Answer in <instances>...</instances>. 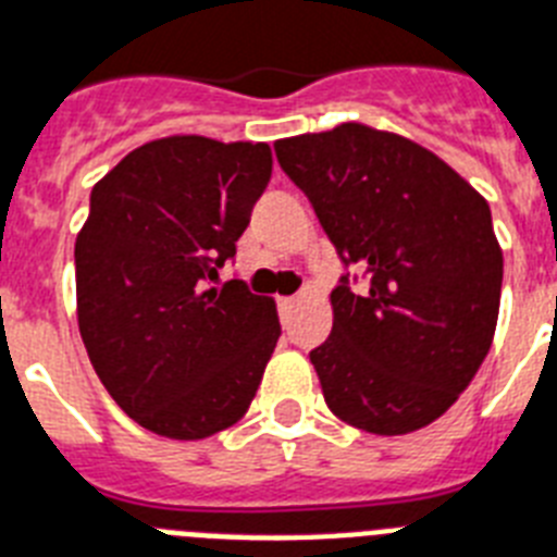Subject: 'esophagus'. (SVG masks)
I'll return each mask as SVG.
<instances>
[{"label":"esophagus","mask_w":557,"mask_h":557,"mask_svg":"<svg viewBox=\"0 0 557 557\" xmlns=\"http://www.w3.org/2000/svg\"><path fill=\"white\" fill-rule=\"evenodd\" d=\"M294 306H297V300H294V297H280V300H277L280 317H283V320H288V314L294 311Z\"/></svg>","instance_id":"obj_1"}]
</instances>
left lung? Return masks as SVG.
<instances>
[{
  "label": "left lung",
  "instance_id": "1",
  "mask_svg": "<svg viewBox=\"0 0 557 557\" xmlns=\"http://www.w3.org/2000/svg\"><path fill=\"white\" fill-rule=\"evenodd\" d=\"M339 260L334 329L311 366L331 413L401 436L445 413L493 345L504 257L487 200L430 149L339 124L274 144ZM357 280V277H354Z\"/></svg>",
  "mask_w": 557,
  "mask_h": 557
}]
</instances>
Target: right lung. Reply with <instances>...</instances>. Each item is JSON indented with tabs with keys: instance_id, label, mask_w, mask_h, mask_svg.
<instances>
[{
	"instance_id": "right-lung-1",
	"label": "right lung",
	"mask_w": 557,
	"mask_h": 557,
	"mask_svg": "<svg viewBox=\"0 0 557 557\" xmlns=\"http://www.w3.org/2000/svg\"><path fill=\"white\" fill-rule=\"evenodd\" d=\"M271 177L269 144L170 135L133 149L90 195L76 237L84 348L107 394L158 436L240 422L277 345L274 300L212 288Z\"/></svg>"
}]
</instances>
